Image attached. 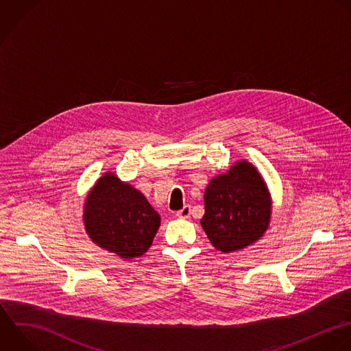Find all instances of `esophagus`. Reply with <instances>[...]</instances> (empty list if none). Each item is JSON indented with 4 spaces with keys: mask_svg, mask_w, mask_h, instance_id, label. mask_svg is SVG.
<instances>
[{
    "mask_svg": "<svg viewBox=\"0 0 351 351\" xmlns=\"http://www.w3.org/2000/svg\"><path fill=\"white\" fill-rule=\"evenodd\" d=\"M176 215H177L178 218H182V219L189 218V215H191V206H189V204L184 206V207H182V210L177 211V214H176Z\"/></svg>",
    "mask_w": 351,
    "mask_h": 351,
    "instance_id": "34e87169",
    "label": "esophagus"
}]
</instances>
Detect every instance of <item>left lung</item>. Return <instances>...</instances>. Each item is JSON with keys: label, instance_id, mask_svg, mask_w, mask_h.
Returning <instances> with one entry per match:
<instances>
[{"label": "left lung", "instance_id": "obj_1", "mask_svg": "<svg viewBox=\"0 0 351 351\" xmlns=\"http://www.w3.org/2000/svg\"><path fill=\"white\" fill-rule=\"evenodd\" d=\"M271 217V197L261 173L248 160L215 176L204 191L200 219L213 247L233 252L259 240Z\"/></svg>", "mask_w": 351, "mask_h": 351}]
</instances>
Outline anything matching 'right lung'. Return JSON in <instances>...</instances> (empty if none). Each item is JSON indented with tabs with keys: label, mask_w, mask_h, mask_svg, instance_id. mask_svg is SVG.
<instances>
[{
	"label": "right lung",
	"mask_w": 351,
	"mask_h": 351,
	"mask_svg": "<svg viewBox=\"0 0 351 351\" xmlns=\"http://www.w3.org/2000/svg\"><path fill=\"white\" fill-rule=\"evenodd\" d=\"M84 225L96 245L133 259L151 247L160 215L138 189L110 171L96 181L86 196Z\"/></svg>",
	"instance_id": "1"
}]
</instances>
